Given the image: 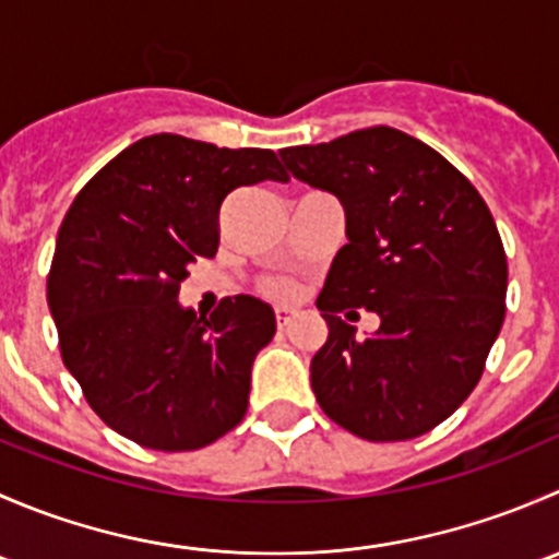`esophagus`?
Listing matches in <instances>:
<instances>
[{
    "mask_svg": "<svg viewBox=\"0 0 559 559\" xmlns=\"http://www.w3.org/2000/svg\"><path fill=\"white\" fill-rule=\"evenodd\" d=\"M295 316H297L295 308H286V306L275 308V324H278V330H284V326H289Z\"/></svg>",
    "mask_w": 559,
    "mask_h": 559,
    "instance_id": "1",
    "label": "esophagus"
}]
</instances>
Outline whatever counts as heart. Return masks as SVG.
<instances>
[{
	"label": "heart",
	"mask_w": 559,
	"mask_h": 559,
	"mask_svg": "<svg viewBox=\"0 0 559 559\" xmlns=\"http://www.w3.org/2000/svg\"><path fill=\"white\" fill-rule=\"evenodd\" d=\"M270 292H275V295H286V292H289V286L281 284V281H273V284H270Z\"/></svg>",
	"instance_id": "b5f03b06"
}]
</instances>
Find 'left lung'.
I'll list each match as a JSON object with an SVG mask.
<instances>
[{"mask_svg":"<svg viewBox=\"0 0 559 559\" xmlns=\"http://www.w3.org/2000/svg\"><path fill=\"white\" fill-rule=\"evenodd\" d=\"M281 159L346 213L348 243L316 300L330 330L311 359L321 411L365 441L425 436L465 403L503 326L509 264L487 202L438 151L392 127L295 145ZM357 307L380 313L373 336L345 324Z\"/></svg>","mask_w":559,"mask_h":559,"instance_id":"left-lung-1","label":"left lung"}]
</instances>
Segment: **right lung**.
Here are the masks:
<instances>
[{"label":"right lung","instance_id":"1","mask_svg":"<svg viewBox=\"0 0 559 559\" xmlns=\"http://www.w3.org/2000/svg\"><path fill=\"white\" fill-rule=\"evenodd\" d=\"M259 180H286L273 151L151 134L61 222L48 275L61 359L99 419L140 447L191 452L243 419L273 308L238 295L205 319L178 295L191 264L216 257L224 200Z\"/></svg>","mask_w":559,"mask_h":559}]
</instances>
